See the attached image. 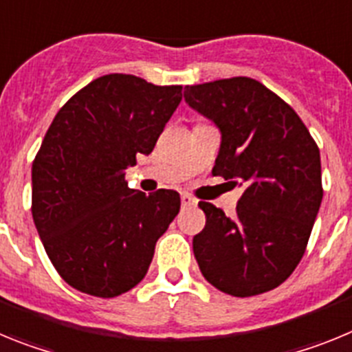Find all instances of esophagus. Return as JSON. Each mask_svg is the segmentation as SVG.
Listing matches in <instances>:
<instances>
[{"instance_id":"obj_1","label":"esophagus","mask_w":352,"mask_h":352,"mask_svg":"<svg viewBox=\"0 0 352 352\" xmlns=\"http://www.w3.org/2000/svg\"><path fill=\"white\" fill-rule=\"evenodd\" d=\"M182 204H183V206H195V204H197V201H195L192 195L182 194Z\"/></svg>"}]
</instances>
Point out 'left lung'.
Masks as SVG:
<instances>
[{
    "mask_svg": "<svg viewBox=\"0 0 352 352\" xmlns=\"http://www.w3.org/2000/svg\"><path fill=\"white\" fill-rule=\"evenodd\" d=\"M185 100L222 132L213 176L245 185L232 219L199 203V270L231 296L272 291L300 264L321 206L319 148L294 109L250 77L186 86Z\"/></svg>",
    "mask_w": 352,
    "mask_h": 352,
    "instance_id": "1",
    "label": "left lung"
}]
</instances>
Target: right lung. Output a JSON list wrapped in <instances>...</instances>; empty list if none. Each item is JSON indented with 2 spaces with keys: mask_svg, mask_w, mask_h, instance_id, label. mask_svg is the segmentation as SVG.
<instances>
[{
  "mask_svg": "<svg viewBox=\"0 0 352 352\" xmlns=\"http://www.w3.org/2000/svg\"><path fill=\"white\" fill-rule=\"evenodd\" d=\"M179 102L182 86L109 74L52 120L31 167V213L52 266L77 291L114 298L144 278L182 201L166 188L132 190L125 169L153 151Z\"/></svg>",
  "mask_w": 352,
  "mask_h": 352,
  "instance_id": "right-lung-1",
  "label": "right lung"
}]
</instances>
